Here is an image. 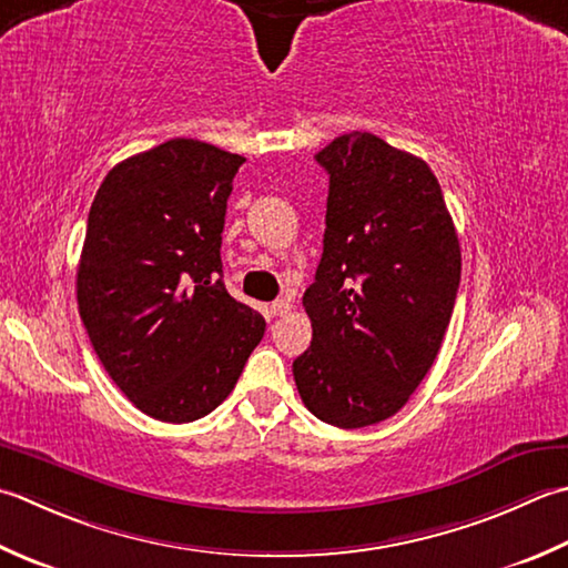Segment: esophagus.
<instances>
[{"label":"esophagus","instance_id":"34e87169","mask_svg":"<svg viewBox=\"0 0 568 568\" xmlns=\"http://www.w3.org/2000/svg\"><path fill=\"white\" fill-rule=\"evenodd\" d=\"M271 310H273V315L285 317V315L293 313V303L287 297H281V300H275V303L271 305Z\"/></svg>","mask_w":568,"mask_h":568}]
</instances>
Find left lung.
Here are the masks:
<instances>
[{"mask_svg":"<svg viewBox=\"0 0 568 568\" xmlns=\"http://www.w3.org/2000/svg\"><path fill=\"white\" fill-rule=\"evenodd\" d=\"M325 241L303 295L313 344L300 398L337 428L394 416L438 357L460 285V243L430 166L372 132L332 140Z\"/></svg>","mask_w":568,"mask_h":568,"instance_id":"8db88e82","label":"left lung"}]
</instances>
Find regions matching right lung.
Segmentation results:
<instances>
[{
	"label": "right lung",
	"instance_id": "right-lung-1",
	"mask_svg": "<svg viewBox=\"0 0 568 568\" xmlns=\"http://www.w3.org/2000/svg\"><path fill=\"white\" fill-rule=\"evenodd\" d=\"M246 162L174 138L100 184L78 263V313L110 379L164 424L211 414L233 392L265 320L226 293L221 231Z\"/></svg>",
	"mask_w": 568,
	"mask_h": 568
}]
</instances>
